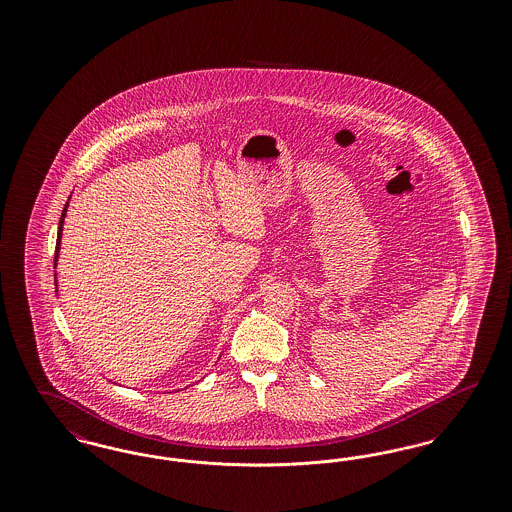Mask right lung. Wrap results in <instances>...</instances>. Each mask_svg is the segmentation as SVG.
<instances>
[{
	"label": "right lung",
	"instance_id": "add662e5",
	"mask_svg": "<svg viewBox=\"0 0 512 512\" xmlns=\"http://www.w3.org/2000/svg\"><path fill=\"white\" fill-rule=\"evenodd\" d=\"M69 203H71V197L67 199L65 207H63V213H61V219H59V228H57V247H55V268H57V261H59V249H61V236H63V224H65V217H67V209H69ZM55 290H57V272H55ZM219 359H217V361H219Z\"/></svg>",
	"mask_w": 512,
	"mask_h": 512
}]
</instances>
